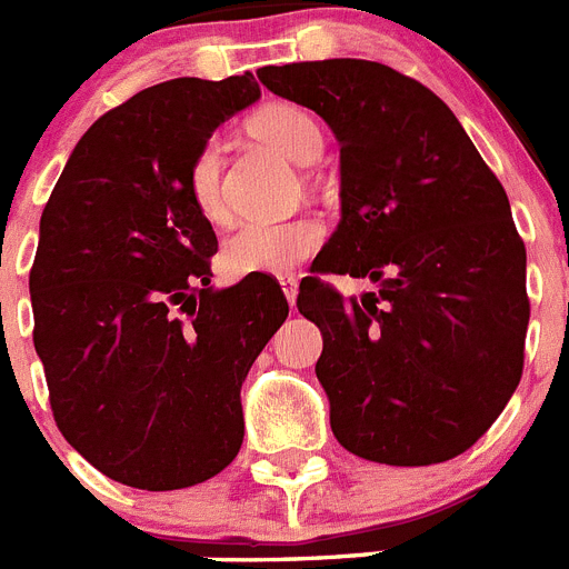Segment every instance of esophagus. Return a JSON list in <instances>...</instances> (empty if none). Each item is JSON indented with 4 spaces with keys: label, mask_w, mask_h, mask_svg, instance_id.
Here are the masks:
<instances>
[{
    "label": "esophagus",
    "mask_w": 569,
    "mask_h": 569,
    "mask_svg": "<svg viewBox=\"0 0 569 569\" xmlns=\"http://www.w3.org/2000/svg\"><path fill=\"white\" fill-rule=\"evenodd\" d=\"M279 284L281 290H284V296H288L290 308H293L296 296H299V279H296V276H279Z\"/></svg>",
    "instance_id": "34e87169"
}]
</instances>
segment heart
<instances>
[{
    "instance_id": "heart-1",
    "label": "heart",
    "mask_w": 569,
    "mask_h": 569,
    "mask_svg": "<svg viewBox=\"0 0 569 569\" xmlns=\"http://www.w3.org/2000/svg\"><path fill=\"white\" fill-rule=\"evenodd\" d=\"M250 130L261 142L273 144L279 153L299 164L313 162L321 153V130L308 110L296 104H268L250 119ZM188 193L196 210L210 222L228 219V199L222 188V148L216 139L196 150L188 168ZM325 241V224L316 216L293 219H253L224 239L222 264L230 276L290 273L301 261L313 256Z\"/></svg>"
}]
</instances>
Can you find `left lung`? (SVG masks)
Wrapping results in <instances>:
<instances>
[{"label":"left lung","instance_id":"obj_1","mask_svg":"<svg viewBox=\"0 0 569 569\" xmlns=\"http://www.w3.org/2000/svg\"><path fill=\"white\" fill-rule=\"evenodd\" d=\"M259 79L341 144V222L310 273L379 281L359 301L308 276L296 299L325 341L333 436L379 465L456 459L525 367L527 250L505 188L453 110L387 64H270Z\"/></svg>","mask_w":569,"mask_h":569}]
</instances>
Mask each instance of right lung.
<instances>
[{"instance_id":"add662e5","label":"right lung","mask_w":569,"mask_h":569,"mask_svg":"<svg viewBox=\"0 0 569 569\" xmlns=\"http://www.w3.org/2000/svg\"><path fill=\"white\" fill-rule=\"evenodd\" d=\"M253 73L170 79L90 124L39 222L33 347L73 450L119 485L182 490L244 439L241 381L288 319L273 276L210 288L213 228L188 168L259 99Z\"/></svg>"}]
</instances>
